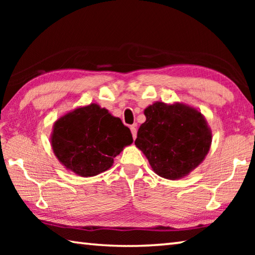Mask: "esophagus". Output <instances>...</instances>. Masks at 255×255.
<instances>
[{"instance_id": "34e87169", "label": "esophagus", "mask_w": 255, "mask_h": 255, "mask_svg": "<svg viewBox=\"0 0 255 255\" xmlns=\"http://www.w3.org/2000/svg\"><path fill=\"white\" fill-rule=\"evenodd\" d=\"M130 130H131V133H132V138H133V139H135L136 136H137L136 125H132V126H130Z\"/></svg>"}]
</instances>
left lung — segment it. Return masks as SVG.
<instances>
[{
  "label": "left lung",
  "instance_id": "left-lung-1",
  "mask_svg": "<svg viewBox=\"0 0 255 255\" xmlns=\"http://www.w3.org/2000/svg\"><path fill=\"white\" fill-rule=\"evenodd\" d=\"M135 140L153 171L164 179L187 176L204 161L211 145V129L199 110L184 103L155 102L144 110Z\"/></svg>",
  "mask_w": 255,
  "mask_h": 255
}]
</instances>
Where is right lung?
I'll return each mask as SVG.
<instances>
[{
  "mask_svg": "<svg viewBox=\"0 0 255 255\" xmlns=\"http://www.w3.org/2000/svg\"><path fill=\"white\" fill-rule=\"evenodd\" d=\"M131 143L130 129L97 103L62 116L55 122L50 136L58 161L83 178L109 170L114 158Z\"/></svg>",
  "mask_w": 255,
  "mask_h": 255,
  "instance_id": "add662e5",
  "label": "right lung"
}]
</instances>
